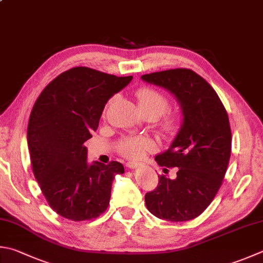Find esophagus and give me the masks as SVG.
I'll return each mask as SVG.
<instances>
[{"instance_id": "34e87169", "label": "esophagus", "mask_w": 263, "mask_h": 263, "mask_svg": "<svg viewBox=\"0 0 263 263\" xmlns=\"http://www.w3.org/2000/svg\"><path fill=\"white\" fill-rule=\"evenodd\" d=\"M126 166L128 167V168H136L137 166H138V163L137 162H127L126 163Z\"/></svg>"}]
</instances>
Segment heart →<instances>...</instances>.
Here are the masks:
<instances>
[{
	"mask_svg": "<svg viewBox=\"0 0 263 263\" xmlns=\"http://www.w3.org/2000/svg\"><path fill=\"white\" fill-rule=\"evenodd\" d=\"M136 98L140 104V107L144 115H151L155 118L161 116L162 113L170 106V101L159 90L151 87H141L136 92ZM112 97L108 104L115 101ZM182 126V117L177 112H167L160 121V129L166 134L167 136H175L180 132ZM118 151L129 159H138L146 151L155 150L156 144L150 137L130 135L121 138L117 144Z\"/></svg>",
	"mask_w": 263,
	"mask_h": 263,
	"instance_id": "1",
	"label": "heart"
}]
</instances>
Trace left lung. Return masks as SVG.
Masks as SVG:
<instances>
[{"label": "left lung", "instance_id": "1", "mask_svg": "<svg viewBox=\"0 0 263 263\" xmlns=\"http://www.w3.org/2000/svg\"><path fill=\"white\" fill-rule=\"evenodd\" d=\"M148 83L163 87L180 102L183 123L171 147L156 157L161 167H178L175 180L159 175L145 195L147 210L172 222L196 219L222 185L231 155L229 118L216 91L190 68L144 74Z\"/></svg>", "mask_w": 263, "mask_h": 263}]
</instances>
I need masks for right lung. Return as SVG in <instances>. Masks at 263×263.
<instances>
[{
	"instance_id": "add662e5",
	"label": "right lung",
	"mask_w": 263,
	"mask_h": 263,
	"mask_svg": "<svg viewBox=\"0 0 263 263\" xmlns=\"http://www.w3.org/2000/svg\"><path fill=\"white\" fill-rule=\"evenodd\" d=\"M133 77L85 66L63 72L40 93L27 127L32 171L49 206L71 221L96 219L110 204L122 163L88 165L83 145L97 129L106 102Z\"/></svg>"
}]
</instances>
